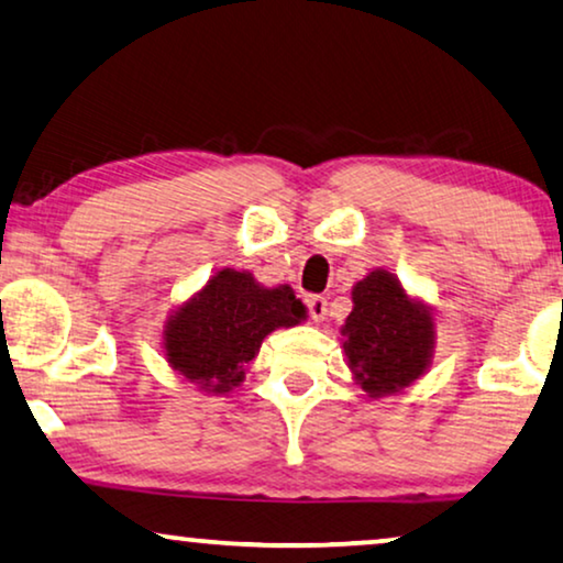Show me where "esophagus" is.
Here are the masks:
<instances>
[{"label": "esophagus", "mask_w": 563, "mask_h": 563, "mask_svg": "<svg viewBox=\"0 0 563 563\" xmlns=\"http://www.w3.org/2000/svg\"><path fill=\"white\" fill-rule=\"evenodd\" d=\"M305 305H307V312H310V318H312L314 322L325 320V314H328V299H325V297L310 295V297L305 299Z\"/></svg>", "instance_id": "34e87169"}]
</instances>
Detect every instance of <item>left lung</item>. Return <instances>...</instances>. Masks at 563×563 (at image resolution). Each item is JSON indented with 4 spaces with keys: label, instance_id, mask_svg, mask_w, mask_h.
Segmentation results:
<instances>
[{
    "label": "left lung",
    "instance_id": "1",
    "mask_svg": "<svg viewBox=\"0 0 563 563\" xmlns=\"http://www.w3.org/2000/svg\"><path fill=\"white\" fill-rule=\"evenodd\" d=\"M341 333L351 372L372 397L410 387L433 356V318L384 268L353 287V312Z\"/></svg>",
    "mask_w": 563,
    "mask_h": 563
}]
</instances>
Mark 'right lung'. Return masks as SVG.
Masks as SVG:
<instances>
[{
    "mask_svg": "<svg viewBox=\"0 0 563 563\" xmlns=\"http://www.w3.org/2000/svg\"><path fill=\"white\" fill-rule=\"evenodd\" d=\"M302 318L305 305L287 284L264 289L249 272L222 268L172 314L164 333L166 358L189 382L225 395L243 382V366L256 358L264 338Z\"/></svg>",
    "mask_w": 563,
    "mask_h": 563,
    "instance_id": "obj_1",
    "label": "right lung"
}]
</instances>
